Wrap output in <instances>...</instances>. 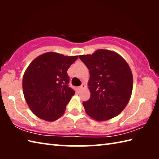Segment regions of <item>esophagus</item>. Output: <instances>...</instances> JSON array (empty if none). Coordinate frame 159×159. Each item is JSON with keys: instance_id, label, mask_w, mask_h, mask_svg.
Listing matches in <instances>:
<instances>
[{"instance_id": "obj_1", "label": "esophagus", "mask_w": 159, "mask_h": 159, "mask_svg": "<svg viewBox=\"0 0 159 159\" xmlns=\"http://www.w3.org/2000/svg\"><path fill=\"white\" fill-rule=\"evenodd\" d=\"M86 88L85 84H82L81 85L79 86V90H81L83 89H84V88Z\"/></svg>"}]
</instances>
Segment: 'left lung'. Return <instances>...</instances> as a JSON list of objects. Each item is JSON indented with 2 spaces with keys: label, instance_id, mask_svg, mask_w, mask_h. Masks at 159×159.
Instances as JSON below:
<instances>
[{
  "label": "left lung",
  "instance_id": "1",
  "mask_svg": "<svg viewBox=\"0 0 159 159\" xmlns=\"http://www.w3.org/2000/svg\"><path fill=\"white\" fill-rule=\"evenodd\" d=\"M79 58L90 71V98L83 102L86 114L97 121L116 116L127 106L133 91V77L128 63L118 53L104 49Z\"/></svg>",
  "mask_w": 159,
  "mask_h": 159
}]
</instances>
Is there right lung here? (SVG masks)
Listing matches in <instances>:
<instances>
[{
	"label": "right lung",
	"mask_w": 159,
	"mask_h": 159,
	"mask_svg": "<svg viewBox=\"0 0 159 159\" xmlns=\"http://www.w3.org/2000/svg\"><path fill=\"white\" fill-rule=\"evenodd\" d=\"M78 56L48 52L31 61L24 74L23 93L31 111L46 121L64 114L75 91L69 87L67 70Z\"/></svg>",
	"instance_id": "right-lung-1"
}]
</instances>
